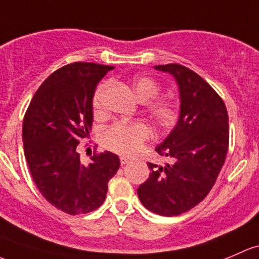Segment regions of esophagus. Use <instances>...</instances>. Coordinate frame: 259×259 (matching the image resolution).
I'll use <instances>...</instances> for the list:
<instances>
[{
	"mask_svg": "<svg viewBox=\"0 0 259 259\" xmlns=\"http://www.w3.org/2000/svg\"><path fill=\"white\" fill-rule=\"evenodd\" d=\"M129 162H130V159H127L126 156H120V164H121V166L129 164Z\"/></svg>",
	"mask_w": 259,
	"mask_h": 259,
	"instance_id": "1",
	"label": "esophagus"
}]
</instances>
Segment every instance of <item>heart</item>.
Wrapping results in <instances>:
<instances>
[{
	"mask_svg": "<svg viewBox=\"0 0 259 259\" xmlns=\"http://www.w3.org/2000/svg\"><path fill=\"white\" fill-rule=\"evenodd\" d=\"M105 87H100L95 93L93 107L95 111H99L102 107V97ZM133 89L137 95L139 102L149 103L157 97L160 88L154 79L149 77H137L133 81ZM152 120L160 126H168L176 119L175 105L167 100L154 103L150 108ZM148 126L143 122H115L108 130H105L103 135V141L105 146L110 150L118 154L132 155L143 148L144 143L149 139Z\"/></svg>",
	"mask_w": 259,
	"mask_h": 259,
	"instance_id": "1",
	"label": "heart"
}]
</instances>
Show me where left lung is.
Listing matches in <instances>:
<instances>
[{
    "instance_id": "1",
    "label": "left lung",
    "mask_w": 259,
    "mask_h": 259,
    "mask_svg": "<svg viewBox=\"0 0 259 259\" xmlns=\"http://www.w3.org/2000/svg\"><path fill=\"white\" fill-rule=\"evenodd\" d=\"M154 69L175 79L180 113L170 134L155 148L171 162H149L151 174L138 196L149 211L178 216L198 205L216 182L228 149V115L219 94L197 73L180 64Z\"/></svg>"
}]
</instances>
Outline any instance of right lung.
<instances>
[{"label": "right lung", "instance_id": "add662e5", "mask_svg": "<svg viewBox=\"0 0 259 259\" xmlns=\"http://www.w3.org/2000/svg\"><path fill=\"white\" fill-rule=\"evenodd\" d=\"M114 67L77 62L52 73L33 95L22 127L24 156L40 194L69 214L88 213L104 202L108 182L120 166L104 151L80 162L77 146L93 122L97 84Z\"/></svg>", "mask_w": 259, "mask_h": 259}]
</instances>
